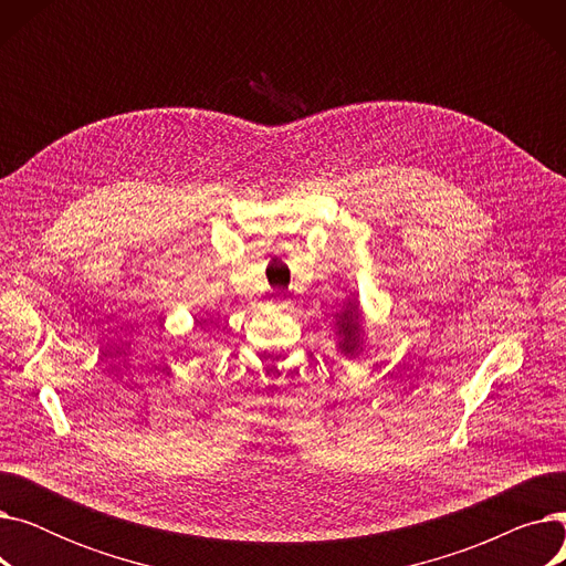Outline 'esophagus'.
<instances>
[{"instance_id":"1","label":"esophagus","mask_w":566,"mask_h":566,"mask_svg":"<svg viewBox=\"0 0 566 566\" xmlns=\"http://www.w3.org/2000/svg\"><path fill=\"white\" fill-rule=\"evenodd\" d=\"M271 303H273V305H275V307H286V305H289V301H284V298H280V295H277V298H273V301H271Z\"/></svg>"}]
</instances>
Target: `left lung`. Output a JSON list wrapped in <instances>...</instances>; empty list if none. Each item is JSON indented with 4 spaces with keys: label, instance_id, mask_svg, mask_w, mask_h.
<instances>
[{
    "label": "left lung",
    "instance_id": "8db88e82",
    "mask_svg": "<svg viewBox=\"0 0 566 566\" xmlns=\"http://www.w3.org/2000/svg\"><path fill=\"white\" fill-rule=\"evenodd\" d=\"M335 335H337V346L344 355H358L363 350L365 342V331H363V314H360V303L348 301L342 312L335 314Z\"/></svg>",
    "mask_w": 566,
    "mask_h": 566
}]
</instances>
